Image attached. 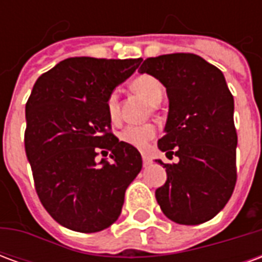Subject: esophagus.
<instances>
[{
    "instance_id": "esophagus-1",
    "label": "esophagus",
    "mask_w": 262,
    "mask_h": 262,
    "mask_svg": "<svg viewBox=\"0 0 262 262\" xmlns=\"http://www.w3.org/2000/svg\"><path fill=\"white\" fill-rule=\"evenodd\" d=\"M142 159H143V165H144V167H148V165L153 163L151 157H150V156H147V154H143Z\"/></svg>"
}]
</instances>
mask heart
Here are the masks:
<instances>
[{"instance_id":"b5f03b06","label":"heart","mask_w":262,"mask_h":262,"mask_svg":"<svg viewBox=\"0 0 262 262\" xmlns=\"http://www.w3.org/2000/svg\"><path fill=\"white\" fill-rule=\"evenodd\" d=\"M130 86L133 91L144 98L151 105L159 103L163 98V94H164L163 84L154 75L150 74L137 75L136 78H133V81H132ZM105 108H106L109 120L114 123L118 122V119H119V95H118V92L112 91L106 97ZM156 133H157V129L154 125L127 126L119 133V139L132 147L143 150V148L147 147L148 143L156 137Z\"/></svg>"}]
</instances>
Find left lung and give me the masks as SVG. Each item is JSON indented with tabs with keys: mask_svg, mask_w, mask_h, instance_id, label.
<instances>
[{
	"mask_svg": "<svg viewBox=\"0 0 262 262\" xmlns=\"http://www.w3.org/2000/svg\"><path fill=\"white\" fill-rule=\"evenodd\" d=\"M165 86L170 106L159 148L177 164L159 163L167 181L156 199L180 225L213 219L229 202L237 181L234 99L217 67L193 53L148 57L139 69Z\"/></svg>",
	"mask_w": 262,
	"mask_h": 262,
	"instance_id": "obj_1",
	"label": "left lung"
}]
</instances>
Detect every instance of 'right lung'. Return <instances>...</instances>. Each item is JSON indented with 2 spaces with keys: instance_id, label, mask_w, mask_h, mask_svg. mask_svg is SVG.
<instances>
[{
  "instance_id": "1",
  "label": "right lung",
  "mask_w": 262,
  "mask_h": 262,
  "mask_svg": "<svg viewBox=\"0 0 262 262\" xmlns=\"http://www.w3.org/2000/svg\"><path fill=\"white\" fill-rule=\"evenodd\" d=\"M142 59L70 57L33 85L25 151L43 208L70 230L95 233L118 220L126 188L142 170L137 148L112 133L105 101ZM111 151V163H96Z\"/></svg>"
}]
</instances>
